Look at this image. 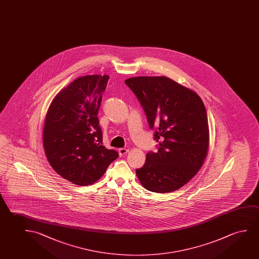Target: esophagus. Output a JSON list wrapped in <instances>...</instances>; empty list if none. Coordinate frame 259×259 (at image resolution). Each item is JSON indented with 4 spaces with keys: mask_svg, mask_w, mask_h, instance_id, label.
Here are the masks:
<instances>
[{
    "mask_svg": "<svg viewBox=\"0 0 259 259\" xmlns=\"http://www.w3.org/2000/svg\"><path fill=\"white\" fill-rule=\"evenodd\" d=\"M128 151H129L128 149H125V148H121V149L118 150V153H119L120 156H123L125 155V154L127 153Z\"/></svg>",
    "mask_w": 259,
    "mask_h": 259,
    "instance_id": "1",
    "label": "esophagus"
}]
</instances>
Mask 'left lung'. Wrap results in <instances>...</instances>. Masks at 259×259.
I'll return each instance as SVG.
<instances>
[{
  "mask_svg": "<svg viewBox=\"0 0 259 259\" xmlns=\"http://www.w3.org/2000/svg\"><path fill=\"white\" fill-rule=\"evenodd\" d=\"M143 106L151 129L156 128L157 152L146 154L136 169L149 191L170 193L199 171L209 148L206 109L196 92L165 76H138L124 80Z\"/></svg>",
  "mask_w": 259,
  "mask_h": 259,
  "instance_id": "left-lung-1",
  "label": "left lung"
}]
</instances>
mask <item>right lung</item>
I'll use <instances>...</instances> for the list:
<instances>
[{"label":"right lung","instance_id":"right-lung-1","mask_svg":"<svg viewBox=\"0 0 259 259\" xmlns=\"http://www.w3.org/2000/svg\"><path fill=\"white\" fill-rule=\"evenodd\" d=\"M109 76H81L64 88L48 108L43 145L48 162L62 178L78 186L95 183L112 161L114 150L102 145L98 112Z\"/></svg>","mask_w":259,"mask_h":259}]
</instances>
